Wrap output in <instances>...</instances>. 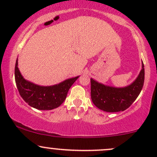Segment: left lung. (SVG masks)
Returning <instances> with one entry per match:
<instances>
[{
	"label": "left lung",
	"mask_w": 157,
	"mask_h": 157,
	"mask_svg": "<svg viewBox=\"0 0 157 157\" xmlns=\"http://www.w3.org/2000/svg\"><path fill=\"white\" fill-rule=\"evenodd\" d=\"M145 80L143 62L140 74L132 83L125 87H113L91 78V97L93 103L106 112L123 111L129 108L141 92Z\"/></svg>",
	"instance_id": "left-lung-1"
}]
</instances>
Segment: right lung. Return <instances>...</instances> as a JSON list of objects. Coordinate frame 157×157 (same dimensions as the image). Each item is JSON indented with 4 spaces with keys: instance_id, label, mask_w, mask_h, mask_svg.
<instances>
[{
    "instance_id": "right-lung-1",
    "label": "right lung",
    "mask_w": 157,
    "mask_h": 157,
    "mask_svg": "<svg viewBox=\"0 0 157 157\" xmlns=\"http://www.w3.org/2000/svg\"><path fill=\"white\" fill-rule=\"evenodd\" d=\"M17 65V59L15 78L20 95L28 105L38 110H52L59 107L66 100L71 86L79 77L67 79L53 86H39L23 78Z\"/></svg>"
}]
</instances>
